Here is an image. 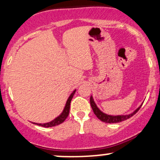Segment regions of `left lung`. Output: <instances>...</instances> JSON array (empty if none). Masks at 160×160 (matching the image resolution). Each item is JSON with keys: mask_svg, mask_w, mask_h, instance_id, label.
I'll return each mask as SVG.
<instances>
[{"mask_svg": "<svg viewBox=\"0 0 160 160\" xmlns=\"http://www.w3.org/2000/svg\"><path fill=\"white\" fill-rule=\"evenodd\" d=\"M143 104V103H142ZM142 104L137 108L135 111H134L132 113L128 114V115H108V114L104 113L98 108V106H96V104L95 103L93 98L92 96H90V105L91 107L92 108V111H93L94 114L96 115V117L101 120L102 122H106V123H108V124H112V123H118V122H122L123 121H125L127 119L130 118L131 117H132L133 115H135L137 112H138V110L140 109V107H141Z\"/></svg>", "mask_w": 160, "mask_h": 160, "instance_id": "left-lung-1", "label": "left lung"}]
</instances>
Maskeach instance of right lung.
I'll return each mask as SVG.
<instances>
[{
  "mask_svg": "<svg viewBox=\"0 0 160 160\" xmlns=\"http://www.w3.org/2000/svg\"><path fill=\"white\" fill-rule=\"evenodd\" d=\"M75 92H76V89L73 91V92L70 95V96L68 97V100L66 102L65 106H64V110L63 112H61V115H59L58 116L52 120V122H47V123H44V124H38V123H33L35 124H37L38 126H42V127L44 128H51V127H54V126L58 125V124H61L65 121V119L68 118V115H69V112H70V106H71V102L72 100V98H73V95L75 94Z\"/></svg>",
  "mask_w": 160,
  "mask_h": 160,
  "instance_id": "add662e5",
  "label": "right lung"
}]
</instances>
